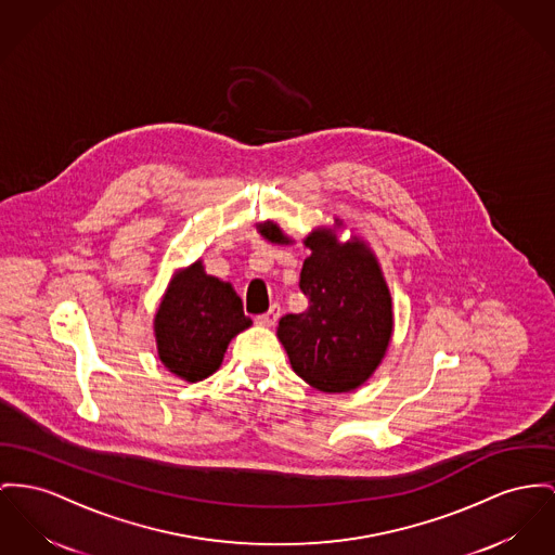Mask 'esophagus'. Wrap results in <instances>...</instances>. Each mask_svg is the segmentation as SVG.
Masks as SVG:
<instances>
[{
  "mask_svg": "<svg viewBox=\"0 0 555 555\" xmlns=\"http://www.w3.org/2000/svg\"><path fill=\"white\" fill-rule=\"evenodd\" d=\"M278 318H280V307L278 305H273L267 313H260L255 318V322L259 324V326H264V328H269V326H273L275 322H278Z\"/></svg>",
  "mask_w": 555,
  "mask_h": 555,
  "instance_id": "esophagus-1",
  "label": "esophagus"
}]
</instances>
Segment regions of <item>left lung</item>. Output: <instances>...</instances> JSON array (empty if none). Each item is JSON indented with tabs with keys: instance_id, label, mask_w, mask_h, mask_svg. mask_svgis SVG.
Here are the masks:
<instances>
[{
	"instance_id": "8db88e82",
	"label": "left lung",
	"mask_w": 555,
	"mask_h": 555,
	"mask_svg": "<svg viewBox=\"0 0 555 555\" xmlns=\"http://www.w3.org/2000/svg\"><path fill=\"white\" fill-rule=\"evenodd\" d=\"M269 242H288L278 224H260ZM305 246L300 293L305 313L280 320L278 336L296 374L326 393L360 387L380 364L391 331V295L364 242L336 244L331 231H313Z\"/></svg>"
}]
</instances>
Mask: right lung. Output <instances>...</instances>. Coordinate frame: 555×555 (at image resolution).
<instances>
[{
  "label": "right lung",
  "instance_id": "1",
  "mask_svg": "<svg viewBox=\"0 0 555 555\" xmlns=\"http://www.w3.org/2000/svg\"><path fill=\"white\" fill-rule=\"evenodd\" d=\"M253 324L231 284L206 275L202 262L181 271L155 315L164 366L189 383L217 372L229 340Z\"/></svg>",
  "mask_w": 555,
  "mask_h": 555
}]
</instances>
